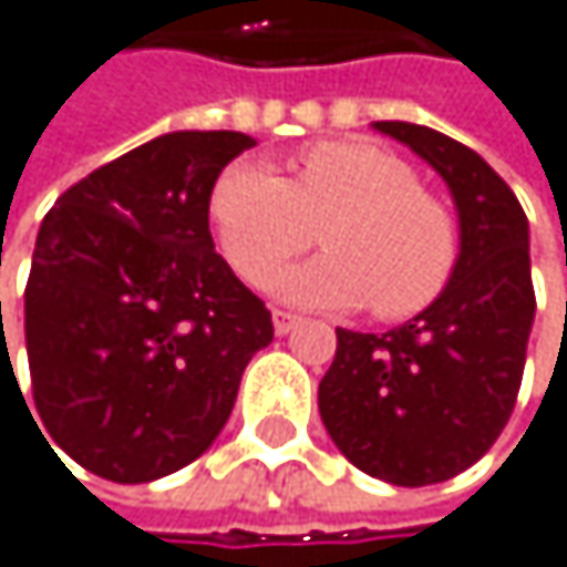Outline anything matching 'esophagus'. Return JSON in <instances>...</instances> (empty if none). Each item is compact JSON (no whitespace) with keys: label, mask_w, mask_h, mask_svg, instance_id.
I'll return each mask as SVG.
<instances>
[{"label":"esophagus","mask_w":567,"mask_h":567,"mask_svg":"<svg viewBox=\"0 0 567 567\" xmlns=\"http://www.w3.org/2000/svg\"><path fill=\"white\" fill-rule=\"evenodd\" d=\"M300 324V318L297 315H290V310H274V331L284 338V334H290L293 328Z\"/></svg>","instance_id":"obj_1"}]
</instances>
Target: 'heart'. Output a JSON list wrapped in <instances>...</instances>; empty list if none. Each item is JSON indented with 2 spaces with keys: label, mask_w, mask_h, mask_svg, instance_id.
Returning <instances> with one entry per match:
<instances>
[{
  "label": "heart",
  "mask_w": 567,
  "mask_h": 567,
  "mask_svg": "<svg viewBox=\"0 0 567 567\" xmlns=\"http://www.w3.org/2000/svg\"><path fill=\"white\" fill-rule=\"evenodd\" d=\"M226 264L264 284L310 243L331 252L287 270L274 290L307 307H361L385 321L426 310L450 284L460 236L443 199L409 162L368 141H324L293 158V178L260 162L229 165L209 195Z\"/></svg>",
  "instance_id": "heart-1"
}]
</instances>
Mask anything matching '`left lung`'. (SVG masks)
Wrapping results in <instances>:
<instances>
[{"instance_id": "1", "label": "left lung", "mask_w": 567, "mask_h": 567, "mask_svg": "<svg viewBox=\"0 0 567 567\" xmlns=\"http://www.w3.org/2000/svg\"><path fill=\"white\" fill-rule=\"evenodd\" d=\"M375 127L450 185L460 257L446 290L412 321L385 334L338 328L318 409L358 470L395 487H426L473 466L514 412L534 324L527 216L473 148L422 124Z\"/></svg>"}]
</instances>
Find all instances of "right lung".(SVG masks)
Here are the masks:
<instances>
[{
    "instance_id": "obj_1",
    "label": "right lung",
    "mask_w": 567,
    "mask_h": 567,
    "mask_svg": "<svg viewBox=\"0 0 567 567\" xmlns=\"http://www.w3.org/2000/svg\"><path fill=\"white\" fill-rule=\"evenodd\" d=\"M252 145L239 131L162 134L70 185L40 226L25 284L37 415L114 484L199 460L274 341L267 303L209 233L213 185Z\"/></svg>"
}]
</instances>
